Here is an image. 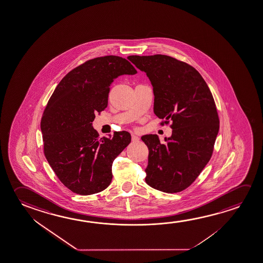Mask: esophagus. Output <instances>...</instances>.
Segmentation results:
<instances>
[{
    "instance_id": "obj_1",
    "label": "esophagus",
    "mask_w": 263,
    "mask_h": 263,
    "mask_svg": "<svg viewBox=\"0 0 263 263\" xmlns=\"http://www.w3.org/2000/svg\"><path fill=\"white\" fill-rule=\"evenodd\" d=\"M131 137H132V141L133 142H138L139 140V138H138V136H136L134 134L131 135Z\"/></svg>"
}]
</instances>
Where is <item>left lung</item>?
<instances>
[{"mask_svg":"<svg viewBox=\"0 0 263 263\" xmlns=\"http://www.w3.org/2000/svg\"><path fill=\"white\" fill-rule=\"evenodd\" d=\"M153 86L154 113L172 128L161 144L157 135L141 139L148 147L146 182L155 190L177 193L198 178L213 153L219 129L214 98L198 71L173 57H127Z\"/></svg>","mask_w":263,"mask_h":263,"instance_id":"obj_1","label":"left lung"}]
</instances>
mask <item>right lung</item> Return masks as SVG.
<instances>
[{
    "mask_svg": "<svg viewBox=\"0 0 263 263\" xmlns=\"http://www.w3.org/2000/svg\"><path fill=\"white\" fill-rule=\"evenodd\" d=\"M137 73L125 58L97 57L70 71L50 97L41 120L44 152L73 193H98L112 181L113 161L129 145L131 135L120 131L100 138L92 122L107 106L114 79Z\"/></svg>",
    "mask_w": 263,
    "mask_h": 263,
    "instance_id": "right-lung-1",
    "label": "right lung"
}]
</instances>
